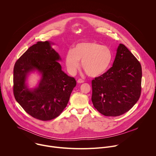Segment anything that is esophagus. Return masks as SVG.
Masks as SVG:
<instances>
[{"label": "esophagus", "instance_id": "1", "mask_svg": "<svg viewBox=\"0 0 156 156\" xmlns=\"http://www.w3.org/2000/svg\"><path fill=\"white\" fill-rule=\"evenodd\" d=\"M77 83H84V80H83L81 79H78L77 80Z\"/></svg>", "mask_w": 156, "mask_h": 156}]
</instances>
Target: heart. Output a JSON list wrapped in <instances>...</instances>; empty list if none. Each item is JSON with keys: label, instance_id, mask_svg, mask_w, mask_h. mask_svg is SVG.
Segmentation results:
<instances>
[{"label": "heart", "instance_id": "obj_1", "mask_svg": "<svg viewBox=\"0 0 156 156\" xmlns=\"http://www.w3.org/2000/svg\"><path fill=\"white\" fill-rule=\"evenodd\" d=\"M113 52L105 46L93 41L77 44L73 50H69L65 55V65L71 75H75L80 67L88 76L98 77L105 74L110 68L113 61Z\"/></svg>", "mask_w": 156, "mask_h": 156}]
</instances>
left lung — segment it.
Returning <instances> with one entry per match:
<instances>
[{
	"instance_id": "1",
	"label": "left lung",
	"mask_w": 156,
	"mask_h": 156,
	"mask_svg": "<svg viewBox=\"0 0 156 156\" xmlns=\"http://www.w3.org/2000/svg\"><path fill=\"white\" fill-rule=\"evenodd\" d=\"M141 78L140 63L120 44L113 66L92 81L94 107L105 116L117 117L126 113L140 97Z\"/></svg>"
}]
</instances>
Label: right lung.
Returning a JSON list of instances; mask_svg holds the SVG:
<instances>
[{
  "instance_id": "1",
  "label": "right lung",
  "mask_w": 156,
  "mask_h": 156,
  "mask_svg": "<svg viewBox=\"0 0 156 156\" xmlns=\"http://www.w3.org/2000/svg\"><path fill=\"white\" fill-rule=\"evenodd\" d=\"M51 41L37 42L16 62L13 69V94L17 102L33 117L48 121L58 117L67 105L76 85L73 77L62 70L59 54ZM41 75L38 86L30 88L26 81L32 72Z\"/></svg>"
}]
</instances>
